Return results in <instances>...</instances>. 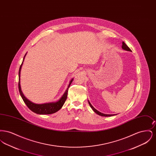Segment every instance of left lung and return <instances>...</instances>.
Returning a JSON list of instances; mask_svg holds the SVG:
<instances>
[{
  "label": "left lung",
  "instance_id": "left-lung-1",
  "mask_svg": "<svg viewBox=\"0 0 156 156\" xmlns=\"http://www.w3.org/2000/svg\"><path fill=\"white\" fill-rule=\"evenodd\" d=\"M122 48H123V50H126V51H131V50L129 48V47L124 42L122 43ZM88 102H89L90 106L91 108L93 109V111L95 112L96 113H97L98 115H100V116H114V115H107V114H104V113H101V112H100L98 111L97 109H95L92 106V105L90 104V103L89 102V101H88Z\"/></svg>",
  "mask_w": 156,
  "mask_h": 156
}]
</instances>
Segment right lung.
<instances>
[{"instance_id": "add662e5", "label": "right lung", "mask_w": 156, "mask_h": 156, "mask_svg": "<svg viewBox=\"0 0 156 156\" xmlns=\"http://www.w3.org/2000/svg\"><path fill=\"white\" fill-rule=\"evenodd\" d=\"M26 54H25V55L23 58L22 63V64L20 67L19 71V83H18L19 90L20 94L22 98L23 101L24 102V103L27 105V106L30 109L31 111H33V112L36 113H37V114L48 115V114H52V113L58 111L59 109L62 108V106H63V105L64 104L66 99H67L68 90V88H69L70 85L71 84L72 82L73 81V79H72L71 80V81L68 85V87L67 88V90H66L64 95L60 98V99L58 101H57L56 102L44 104H36L30 102V101H29L27 98H26V97L24 96V95L22 93V91L21 90V87H20V71H21V68H22V66L24 59V58L26 55Z\"/></svg>"}]
</instances>
